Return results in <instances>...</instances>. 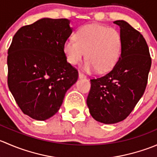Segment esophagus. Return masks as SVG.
<instances>
[{"label": "esophagus", "instance_id": "obj_1", "mask_svg": "<svg viewBox=\"0 0 157 157\" xmlns=\"http://www.w3.org/2000/svg\"><path fill=\"white\" fill-rule=\"evenodd\" d=\"M78 75H79V77H80V78H86V76H85L83 74H82V73L79 72Z\"/></svg>", "mask_w": 157, "mask_h": 157}]
</instances>
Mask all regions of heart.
Listing matches in <instances>:
<instances>
[{"label": "heart", "mask_w": 157, "mask_h": 157, "mask_svg": "<svg viewBox=\"0 0 157 157\" xmlns=\"http://www.w3.org/2000/svg\"><path fill=\"white\" fill-rule=\"evenodd\" d=\"M122 42L119 33L113 28L98 24L83 26L76 32L74 39H67L63 45L67 62L72 65L86 60L83 71L86 73L109 72L119 59Z\"/></svg>", "instance_id": "heart-1"}]
</instances>
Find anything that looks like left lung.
<instances>
[{
    "label": "left lung",
    "mask_w": 157,
    "mask_h": 157,
    "mask_svg": "<svg viewBox=\"0 0 157 157\" xmlns=\"http://www.w3.org/2000/svg\"><path fill=\"white\" fill-rule=\"evenodd\" d=\"M120 27L121 56L108 74L90 80L86 104L96 121L115 124L132 112L146 89L151 67L146 40L124 20L114 22Z\"/></svg>",
    "instance_id": "8db88e82"
}]
</instances>
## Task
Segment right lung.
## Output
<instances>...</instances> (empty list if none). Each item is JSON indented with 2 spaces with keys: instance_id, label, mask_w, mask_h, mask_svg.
Here are the masks:
<instances>
[{
  "instance_id": "obj_1",
  "label": "right lung",
  "mask_w": 157,
  "mask_h": 157,
  "mask_svg": "<svg viewBox=\"0 0 157 157\" xmlns=\"http://www.w3.org/2000/svg\"><path fill=\"white\" fill-rule=\"evenodd\" d=\"M72 33L67 19L42 18L20 28L8 49L7 84L22 112L38 121L58 112L78 72L63 45Z\"/></svg>"
}]
</instances>
